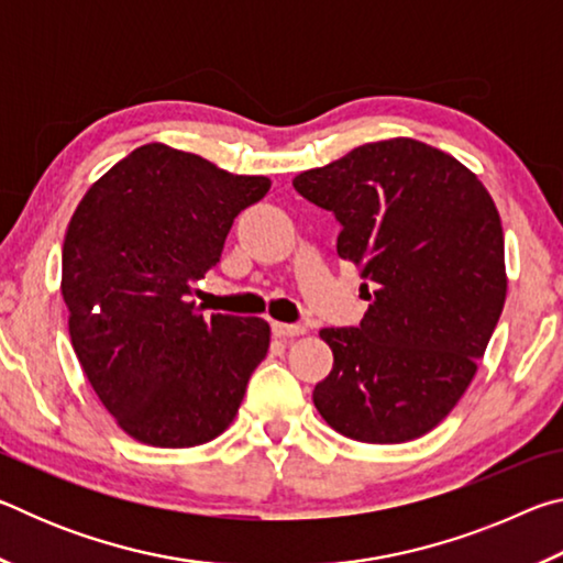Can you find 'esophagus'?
Masks as SVG:
<instances>
[{
	"label": "esophagus",
	"instance_id": "obj_1",
	"mask_svg": "<svg viewBox=\"0 0 563 563\" xmlns=\"http://www.w3.org/2000/svg\"><path fill=\"white\" fill-rule=\"evenodd\" d=\"M271 330L275 338H298L308 332V328L300 325V322H278V320L271 322Z\"/></svg>",
	"mask_w": 563,
	"mask_h": 563
}]
</instances>
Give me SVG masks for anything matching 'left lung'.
Returning <instances> with one entry per match:
<instances>
[{"label":"left lung","mask_w":563,"mask_h":563,"mask_svg":"<svg viewBox=\"0 0 563 563\" xmlns=\"http://www.w3.org/2000/svg\"><path fill=\"white\" fill-rule=\"evenodd\" d=\"M292 186L338 218V255L369 300L357 328L320 330L335 362L312 402L350 440H417L466 393L507 300L497 206L470 168L415 139L357 146Z\"/></svg>","instance_id":"8db88e82"}]
</instances>
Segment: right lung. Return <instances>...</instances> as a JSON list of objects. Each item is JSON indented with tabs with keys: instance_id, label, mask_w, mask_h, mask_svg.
<instances>
[{
	"instance_id": "obj_1",
	"label": "right lung",
	"mask_w": 563,
	"mask_h": 563,
	"mask_svg": "<svg viewBox=\"0 0 563 563\" xmlns=\"http://www.w3.org/2000/svg\"><path fill=\"white\" fill-rule=\"evenodd\" d=\"M268 188L265 176H233L196 154L146 144L74 211L62 247L71 345L133 440L180 450L233 422L268 355L271 325L203 318L190 292L221 261L235 216Z\"/></svg>"
}]
</instances>
